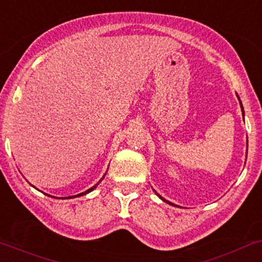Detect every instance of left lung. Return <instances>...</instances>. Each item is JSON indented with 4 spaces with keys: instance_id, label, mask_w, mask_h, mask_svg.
<instances>
[{
    "instance_id": "obj_1",
    "label": "left lung",
    "mask_w": 262,
    "mask_h": 262,
    "mask_svg": "<svg viewBox=\"0 0 262 262\" xmlns=\"http://www.w3.org/2000/svg\"><path fill=\"white\" fill-rule=\"evenodd\" d=\"M237 98H238V96H237ZM238 102H240V107H241V111H243V116H244V114H245V113H244V107H243V104H241V100H240V98H238ZM154 192H155V194H157V195H158V196H159V198H160V199H162L163 201H165V203H166V204H169V205H173V206H177V205H175V204H173V203H170V201H169V200H165V199H164V198H163V196H160V195H159V194H158V192H157V191H155V190H154Z\"/></svg>"
}]
</instances>
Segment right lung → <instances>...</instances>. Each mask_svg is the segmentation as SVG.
I'll list each match as a JSON object with an SVG mask.
<instances>
[{
    "mask_svg": "<svg viewBox=\"0 0 262 262\" xmlns=\"http://www.w3.org/2000/svg\"><path fill=\"white\" fill-rule=\"evenodd\" d=\"M105 174H107V173H105ZM105 174L104 175H103V178H102V179H100L99 180V182L98 183H97L96 184V185H93V186H92V188L91 189H88V190H85V191H83V192H80V194H78V195H73V196H68V198H62V199H72V198H77V196H82V195H85V194H88V192H91L92 190H94V189H96L97 188V186H98V184L100 183V182H102V180L103 179H104V177H105ZM48 196H50V195H48Z\"/></svg>",
    "mask_w": 262,
    "mask_h": 262,
    "instance_id": "right-lung-1",
    "label": "right lung"
}]
</instances>
